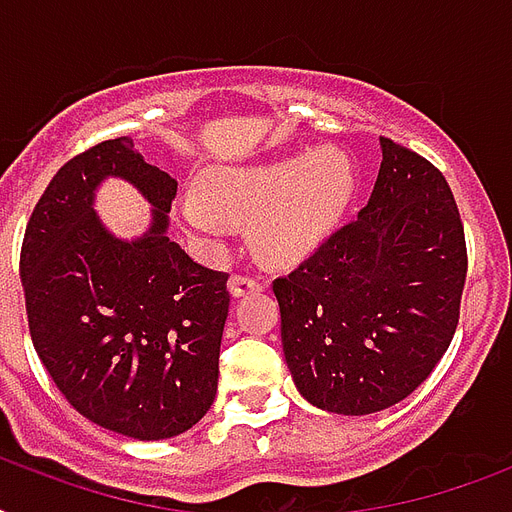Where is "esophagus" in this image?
I'll return each mask as SVG.
<instances>
[{"mask_svg": "<svg viewBox=\"0 0 512 512\" xmlns=\"http://www.w3.org/2000/svg\"><path fill=\"white\" fill-rule=\"evenodd\" d=\"M260 289H265V279H260L257 273H236V276H231L233 297L249 295V292H260Z\"/></svg>", "mask_w": 512, "mask_h": 512, "instance_id": "1", "label": "esophagus"}]
</instances>
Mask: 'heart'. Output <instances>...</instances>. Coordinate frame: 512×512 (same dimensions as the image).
I'll return each mask as SVG.
<instances>
[{
  "mask_svg": "<svg viewBox=\"0 0 512 512\" xmlns=\"http://www.w3.org/2000/svg\"><path fill=\"white\" fill-rule=\"evenodd\" d=\"M356 164L340 148H319L279 162L217 170L207 175V191L183 196V217L191 231L220 239L231 217L255 220V247L273 263L308 255L353 199Z\"/></svg>",
  "mask_w": 512,
  "mask_h": 512,
  "instance_id": "heart-1",
  "label": "heart"
}]
</instances>
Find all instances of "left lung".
Returning a JSON list of instances; mask_svg holds the SVG:
<instances>
[{"instance_id": "8db88e82", "label": "left lung", "mask_w": 512, "mask_h": 512, "mask_svg": "<svg viewBox=\"0 0 512 512\" xmlns=\"http://www.w3.org/2000/svg\"><path fill=\"white\" fill-rule=\"evenodd\" d=\"M465 276V228L446 177L382 138L366 207L273 279L297 390L335 414L404 401L452 345Z\"/></svg>"}]
</instances>
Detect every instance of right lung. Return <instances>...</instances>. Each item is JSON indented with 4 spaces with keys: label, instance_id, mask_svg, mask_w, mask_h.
<instances>
[{
    "label": "right lung",
    "instance_id": "1",
    "mask_svg": "<svg viewBox=\"0 0 512 512\" xmlns=\"http://www.w3.org/2000/svg\"><path fill=\"white\" fill-rule=\"evenodd\" d=\"M130 179L155 204L138 242L91 212L94 185ZM177 183L130 138L68 159L28 217L20 281L36 356L76 412L140 441L172 438L209 412L228 319V273L193 263L167 236Z\"/></svg>",
    "mask_w": 512,
    "mask_h": 512
}]
</instances>
